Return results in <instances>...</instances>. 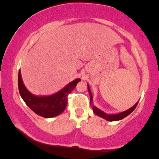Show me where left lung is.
<instances>
[{
	"label": "left lung",
	"instance_id": "8db88e82",
	"mask_svg": "<svg viewBox=\"0 0 159 159\" xmlns=\"http://www.w3.org/2000/svg\"><path fill=\"white\" fill-rule=\"evenodd\" d=\"M88 89H89V92L90 94V98H90V100H91V102H92L93 97H92V94H91V90H90V88L89 85H88ZM138 103H139V102H137V103H136L134 106L131 107L130 109L125 111H124V112H121V113L116 114V115H107V114L104 113L103 111H102L101 110H99L98 108H97L95 106H94V105L92 106V109H93V111L94 112V114H95L96 115L105 118V119H106L107 121H118V120L123 119V118H125L126 116H128V115H130V114H131L133 111L135 109L136 106L138 105Z\"/></svg>",
	"mask_w": 159,
	"mask_h": 159
}]
</instances>
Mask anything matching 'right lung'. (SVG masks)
Instances as JSON below:
<instances>
[{"label":"right lung","mask_w":159,"mask_h":159,"mask_svg":"<svg viewBox=\"0 0 159 159\" xmlns=\"http://www.w3.org/2000/svg\"><path fill=\"white\" fill-rule=\"evenodd\" d=\"M81 80L71 81L64 89L53 95L38 97L30 94L23 84L20 71L18 73V89L26 105L37 115L44 118H52L64 111L68 105V96Z\"/></svg>","instance_id":"right-lung-1"}]
</instances>
